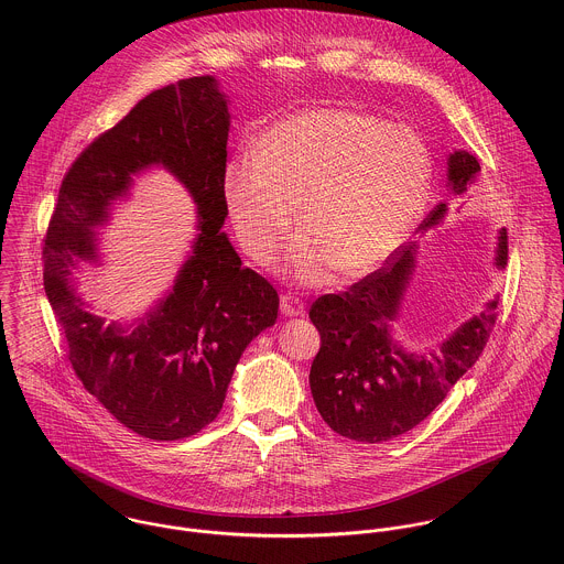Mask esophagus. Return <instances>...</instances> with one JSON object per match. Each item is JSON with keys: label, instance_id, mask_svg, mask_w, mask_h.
I'll use <instances>...</instances> for the list:
<instances>
[{"label": "esophagus", "instance_id": "34e87169", "mask_svg": "<svg viewBox=\"0 0 564 564\" xmlns=\"http://www.w3.org/2000/svg\"><path fill=\"white\" fill-rule=\"evenodd\" d=\"M280 313L284 317H302L306 311H304V302L291 293H284L280 297Z\"/></svg>", "mask_w": 564, "mask_h": 564}]
</instances>
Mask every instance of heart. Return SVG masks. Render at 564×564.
<instances>
[{
  "instance_id": "heart-1",
  "label": "heart",
  "mask_w": 564,
  "mask_h": 564,
  "mask_svg": "<svg viewBox=\"0 0 564 564\" xmlns=\"http://www.w3.org/2000/svg\"><path fill=\"white\" fill-rule=\"evenodd\" d=\"M423 139L378 117L311 108L284 117L224 166L221 193L242 249L267 262L293 228L280 269L319 284L384 264L416 226L430 193Z\"/></svg>"
}]
</instances>
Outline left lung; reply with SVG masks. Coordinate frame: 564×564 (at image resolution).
<instances>
[{"label": "left lung", "instance_id": "left-lung-1", "mask_svg": "<svg viewBox=\"0 0 564 564\" xmlns=\"http://www.w3.org/2000/svg\"><path fill=\"white\" fill-rule=\"evenodd\" d=\"M480 173V162L465 150L447 159V186L465 195ZM438 204L419 230L443 221ZM508 237L499 230L495 264L506 267ZM416 267V245L395 251L393 260L340 295H322L311 322L322 334L311 367V391L323 421L340 436L382 443L419 425L449 389L476 365L497 319V297L463 323L434 351H405L391 334L403 293Z\"/></svg>", "mask_w": 564, "mask_h": 564}]
</instances>
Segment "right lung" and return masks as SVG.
Listing matches in <instances>:
<instances>
[{
  "label": "right lung",
  "instance_id": "right-lung-1",
  "mask_svg": "<svg viewBox=\"0 0 564 564\" xmlns=\"http://www.w3.org/2000/svg\"><path fill=\"white\" fill-rule=\"evenodd\" d=\"M230 132L228 99L213 76L143 97L69 166L45 247L43 284L84 389L143 438L177 441L217 419L245 347L278 319V293L226 232L221 193ZM152 165L173 172L198 204V235L174 289L130 326L85 311L70 275L96 263L95 227ZM100 262V261H99Z\"/></svg>",
  "mask_w": 564,
  "mask_h": 564
}]
</instances>
